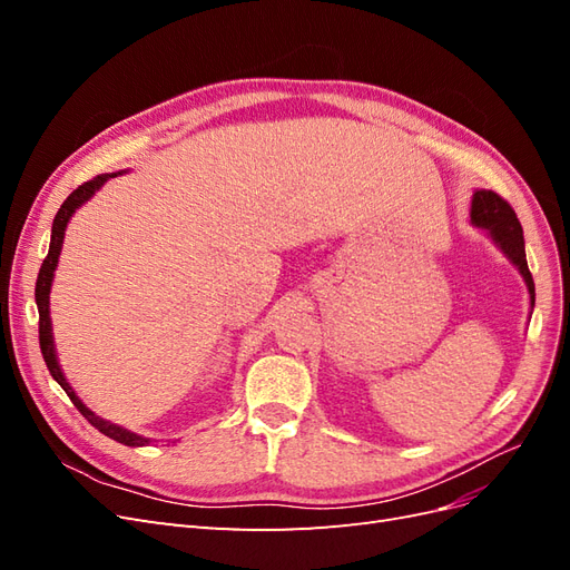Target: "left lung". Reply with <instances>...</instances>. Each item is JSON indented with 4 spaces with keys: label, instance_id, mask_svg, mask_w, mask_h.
Here are the masks:
<instances>
[{
    "label": "left lung",
    "instance_id": "8db88e82",
    "mask_svg": "<svg viewBox=\"0 0 570 570\" xmlns=\"http://www.w3.org/2000/svg\"><path fill=\"white\" fill-rule=\"evenodd\" d=\"M471 223L475 228H482L488 233L492 243L504 252L509 262L519 268L523 275L530 306H534V283L528 271V258H525V243H523V228L521 220L515 218V212L492 189H475L471 199Z\"/></svg>",
    "mask_w": 570,
    "mask_h": 570
}]
</instances>
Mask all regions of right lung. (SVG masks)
<instances>
[{
    "instance_id": "obj_1",
    "label": "right lung",
    "mask_w": 570,
    "mask_h": 570,
    "mask_svg": "<svg viewBox=\"0 0 570 570\" xmlns=\"http://www.w3.org/2000/svg\"><path fill=\"white\" fill-rule=\"evenodd\" d=\"M124 174V170H118V174H101L88 183H82L78 189H73L71 195L66 197V202L61 204V209L57 212L55 216V223H51V239H49V252H47V258L42 262V268L38 273V283H36V304H38V314H40V350H42V356H45V364L51 373V377L63 387V392L71 396V402L76 404V409L82 413L85 419H88L99 433H105L107 438L126 444V446H145L149 444V438H142L137 433H130V430H126L124 425H116L111 421H105L99 419L95 411H90L88 406L82 404L80 396L76 394V390L71 387V383L66 381V375L59 366V358H57V350H55V333H51V318H49V292H51V281H55V271H57V264H59V254H61V247H63V235H66V226L68 220H71V216L80 209V206L85 202H90L95 197L97 189L105 185L109 178H116Z\"/></svg>"
}]
</instances>
